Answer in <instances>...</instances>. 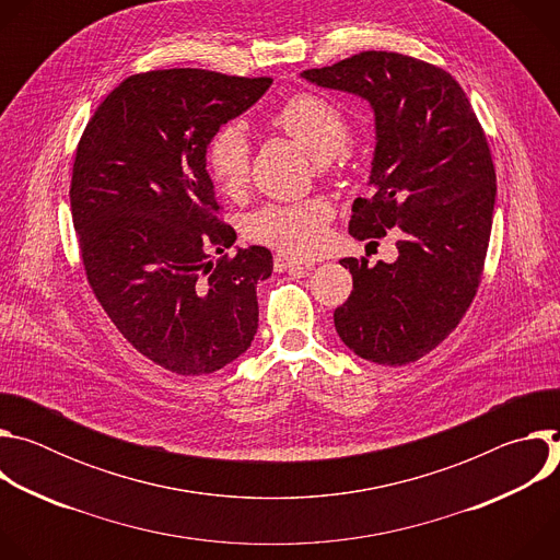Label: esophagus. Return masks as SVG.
Segmentation results:
<instances>
[{
  "mask_svg": "<svg viewBox=\"0 0 560 560\" xmlns=\"http://www.w3.org/2000/svg\"><path fill=\"white\" fill-rule=\"evenodd\" d=\"M303 261H299V259H294V257H290V255H285V253H277L275 255V270L277 272H285V270H290V268H296V266H301ZM305 266H310V264H305Z\"/></svg>",
  "mask_w": 560,
  "mask_h": 560,
  "instance_id": "1",
  "label": "esophagus"
}]
</instances>
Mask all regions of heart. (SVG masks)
<instances>
[{"label":"heart","instance_id":"heart-1","mask_svg":"<svg viewBox=\"0 0 560 560\" xmlns=\"http://www.w3.org/2000/svg\"><path fill=\"white\" fill-rule=\"evenodd\" d=\"M270 124L303 145L322 171H330L339 152L350 141L346 115L316 93L288 97L272 115ZM206 166L212 184L225 195H238L248 184L250 143L244 130L228 124L219 128L206 145ZM335 206L326 197H307L288 203H266L250 212L244 232L255 244L277 248L288 255L307 257L322 250Z\"/></svg>","mask_w":560,"mask_h":560}]
</instances>
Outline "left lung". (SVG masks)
Returning a JSON list of instances; mask_svg holds the SVG:
<instances>
[{"label": "left lung", "instance_id": "left-lung-1", "mask_svg": "<svg viewBox=\"0 0 560 560\" xmlns=\"http://www.w3.org/2000/svg\"><path fill=\"white\" fill-rule=\"evenodd\" d=\"M370 102L374 195L352 206L359 242L396 230L394 264L341 259L352 292L335 310L341 341L378 365L415 363L460 324L483 277L497 173L486 132L456 79L428 61L365 50L301 72Z\"/></svg>", "mask_w": 560, "mask_h": 560}]
</instances>
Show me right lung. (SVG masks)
Instances as JSON below:
<instances>
[{"mask_svg":"<svg viewBox=\"0 0 560 560\" xmlns=\"http://www.w3.org/2000/svg\"><path fill=\"white\" fill-rule=\"evenodd\" d=\"M270 84L201 68L130 74L77 145L70 210L86 279L124 339L182 376L221 370L257 335L272 255H228L236 234L219 217L206 145Z\"/></svg>","mask_w":560,"mask_h":560,"instance_id":"1","label":"right lung"}]
</instances>
